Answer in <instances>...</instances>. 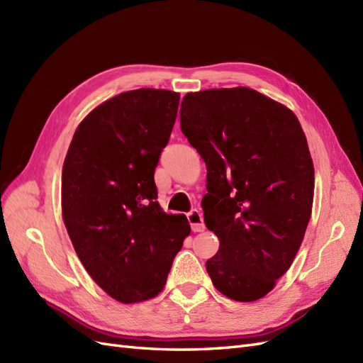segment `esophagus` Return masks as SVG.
Wrapping results in <instances>:
<instances>
[{
  "label": "esophagus",
  "instance_id": "1",
  "mask_svg": "<svg viewBox=\"0 0 363 363\" xmlns=\"http://www.w3.org/2000/svg\"><path fill=\"white\" fill-rule=\"evenodd\" d=\"M186 218H189V221H190L193 232H202V230H205V223H203V218H202L201 211H197V209H194V211L186 214Z\"/></svg>",
  "mask_w": 363,
  "mask_h": 363
}]
</instances>
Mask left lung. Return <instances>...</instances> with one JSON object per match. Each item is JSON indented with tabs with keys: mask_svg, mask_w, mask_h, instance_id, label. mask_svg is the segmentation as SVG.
I'll use <instances>...</instances> for the list:
<instances>
[{
	"mask_svg": "<svg viewBox=\"0 0 363 363\" xmlns=\"http://www.w3.org/2000/svg\"><path fill=\"white\" fill-rule=\"evenodd\" d=\"M181 131L206 164V272L235 301L265 297L294 261L312 214L313 162L297 116L249 87L186 93Z\"/></svg>",
	"mask_w": 363,
	"mask_h": 363,
	"instance_id": "left-lung-1",
	"label": "left lung"
}]
</instances>
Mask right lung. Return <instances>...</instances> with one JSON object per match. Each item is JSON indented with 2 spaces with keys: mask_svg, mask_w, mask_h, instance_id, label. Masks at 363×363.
<instances>
[{
  "mask_svg": "<svg viewBox=\"0 0 363 363\" xmlns=\"http://www.w3.org/2000/svg\"><path fill=\"white\" fill-rule=\"evenodd\" d=\"M181 95L123 91L81 121L63 162L62 214L90 277L121 303L157 297L190 223L157 202L154 173Z\"/></svg>",
  "mask_w": 363,
  "mask_h": 363,
  "instance_id": "right-lung-1",
  "label": "right lung"
}]
</instances>
